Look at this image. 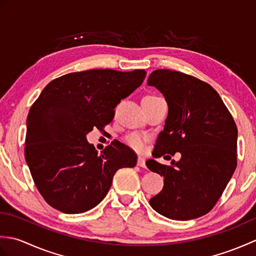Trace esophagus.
Masks as SVG:
<instances>
[{
    "label": "esophagus",
    "instance_id": "1",
    "mask_svg": "<svg viewBox=\"0 0 256 256\" xmlns=\"http://www.w3.org/2000/svg\"><path fill=\"white\" fill-rule=\"evenodd\" d=\"M138 166H140V167H143V168H145L146 167V164H145V158L144 157H142V156H140L138 158Z\"/></svg>",
    "mask_w": 256,
    "mask_h": 256
}]
</instances>
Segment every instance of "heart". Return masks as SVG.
<instances>
[{"label": "heart", "instance_id": "1", "mask_svg": "<svg viewBox=\"0 0 256 256\" xmlns=\"http://www.w3.org/2000/svg\"><path fill=\"white\" fill-rule=\"evenodd\" d=\"M155 96H148V98H155ZM146 142H148V138H146L144 135L138 134V133H131L125 138V143H126L130 148L138 152L144 150Z\"/></svg>", "mask_w": 256, "mask_h": 256}]
</instances>
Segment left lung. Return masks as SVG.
I'll return each instance as SVG.
<instances>
[{
  "label": "left lung",
  "instance_id": "left-lung-1",
  "mask_svg": "<svg viewBox=\"0 0 256 256\" xmlns=\"http://www.w3.org/2000/svg\"><path fill=\"white\" fill-rule=\"evenodd\" d=\"M148 84L168 104L153 156L182 155L170 166L146 162L150 172L164 177V187L150 204L168 219L199 218L218 202L236 168V124L218 92L192 76L157 69Z\"/></svg>",
  "mask_w": 256,
  "mask_h": 256
}]
</instances>
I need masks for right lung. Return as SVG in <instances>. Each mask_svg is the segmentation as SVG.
Masks as SVG:
<instances>
[{
	"mask_svg": "<svg viewBox=\"0 0 256 256\" xmlns=\"http://www.w3.org/2000/svg\"><path fill=\"white\" fill-rule=\"evenodd\" d=\"M145 70L94 69L54 79L27 116L25 160L46 202L64 214H82L104 199L114 174L138 156L118 140L98 154L86 135L102 131L114 108L142 84Z\"/></svg>",
	"mask_w": 256,
	"mask_h": 256,
	"instance_id": "1",
	"label": "right lung"
}]
</instances>
